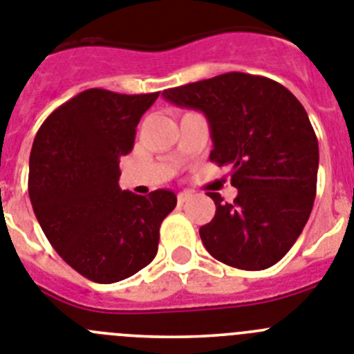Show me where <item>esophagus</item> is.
Segmentation results:
<instances>
[{
    "label": "esophagus",
    "mask_w": 354,
    "mask_h": 354,
    "mask_svg": "<svg viewBox=\"0 0 354 354\" xmlns=\"http://www.w3.org/2000/svg\"><path fill=\"white\" fill-rule=\"evenodd\" d=\"M190 198H192V194H190V192H180V194H178V203H180V205H183V203L189 201Z\"/></svg>",
    "instance_id": "obj_1"
}]
</instances>
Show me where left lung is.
I'll return each instance as SVG.
<instances>
[{
    "label": "left lung",
    "instance_id": "left-lung-1",
    "mask_svg": "<svg viewBox=\"0 0 354 354\" xmlns=\"http://www.w3.org/2000/svg\"><path fill=\"white\" fill-rule=\"evenodd\" d=\"M162 96L201 110L210 124V160L232 167L233 203L208 192L215 215L199 228L208 253L244 270H262L287 254L315 199L319 144L303 104L266 76L226 73L167 88Z\"/></svg>",
    "mask_w": 354,
    "mask_h": 354
}]
</instances>
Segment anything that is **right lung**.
<instances>
[{"label":"right lung","mask_w":354,"mask_h":354,"mask_svg":"<svg viewBox=\"0 0 354 354\" xmlns=\"http://www.w3.org/2000/svg\"><path fill=\"white\" fill-rule=\"evenodd\" d=\"M160 92L88 88L42 122L30 153L35 217L64 262L96 283H115L151 263L160 224L176 207L171 190L137 196L119 187V160Z\"/></svg>","instance_id":"right-lung-1"}]
</instances>
